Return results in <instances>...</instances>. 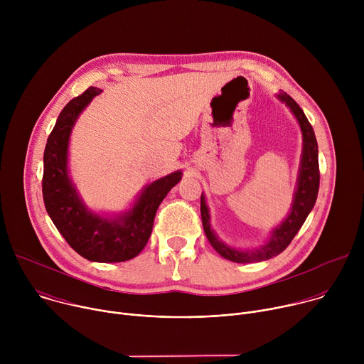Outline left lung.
<instances>
[{"label":"left lung","instance_id":"left-lung-1","mask_svg":"<svg viewBox=\"0 0 364 364\" xmlns=\"http://www.w3.org/2000/svg\"><path fill=\"white\" fill-rule=\"evenodd\" d=\"M277 97L289 108L302 134V152H301V160H299V170L296 177V186L292 196V205L288 216L277 228L271 230L269 237L264 245L253 249L233 247L225 243L223 240H220L216 232L213 230L210 223L209 205L205 203L204 193H201L200 212H201L204 233L207 239H209L210 245L215 247V250L220 256L236 264H253V262L268 261V259L284 252L287 246L291 243V240L294 239V236L298 233L301 226L304 225L309 212L313 210L317 200V194H318V187H320L318 145H317L314 129L308 122L304 111L299 108L298 103L289 95H287L285 92H279L277 93Z\"/></svg>","mask_w":364,"mask_h":364}]
</instances>
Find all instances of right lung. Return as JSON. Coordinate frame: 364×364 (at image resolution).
<instances>
[{"label": "right lung", "instance_id": "add662e5", "mask_svg": "<svg viewBox=\"0 0 364 364\" xmlns=\"http://www.w3.org/2000/svg\"><path fill=\"white\" fill-rule=\"evenodd\" d=\"M99 93V87L90 86L72 99L48 135L43 157V200L51 222L80 256L92 262H125L145 247L159 205L183 173L177 170L146 184L128 210L117 215L90 210L69 176V144L77 118Z\"/></svg>", "mask_w": 364, "mask_h": 364}]
</instances>
